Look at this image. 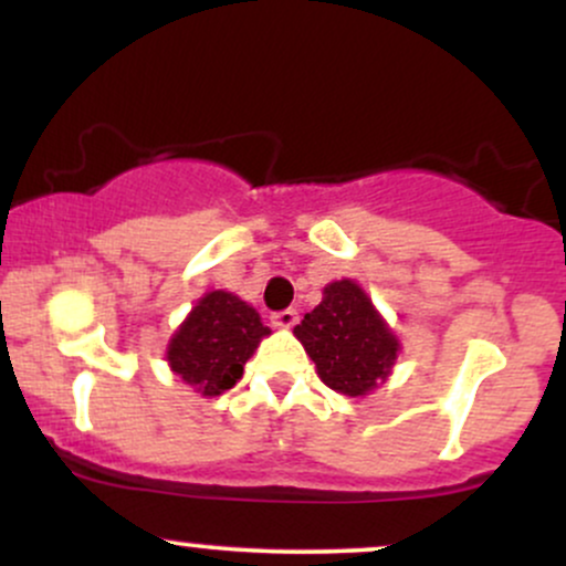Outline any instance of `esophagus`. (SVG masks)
<instances>
[{
    "label": "esophagus",
    "instance_id": "obj_1",
    "mask_svg": "<svg viewBox=\"0 0 566 566\" xmlns=\"http://www.w3.org/2000/svg\"><path fill=\"white\" fill-rule=\"evenodd\" d=\"M271 322H274V327H282V329L295 327V324H297V311L295 308L276 311V314H271Z\"/></svg>",
    "mask_w": 566,
    "mask_h": 566
}]
</instances>
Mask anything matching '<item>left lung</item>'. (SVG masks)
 Returning a JSON list of instances; mask_svg holds the SVG:
<instances>
[{
  "mask_svg": "<svg viewBox=\"0 0 566 566\" xmlns=\"http://www.w3.org/2000/svg\"><path fill=\"white\" fill-rule=\"evenodd\" d=\"M316 373L337 394L365 396L391 375L399 340L350 279L324 287L322 303L295 327Z\"/></svg>",
  "mask_w": 566,
  "mask_h": 566,
  "instance_id": "8db88e82",
  "label": "left lung"
}]
</instances>
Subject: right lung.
<instances>
[{
    "label": "right lung",
    "mask_w": 566,
    "mask_h": 566,
    "mask_svg": "<svg viewBox=\"0 0 566 566\" xmlns=\"http://www.w3.org/2000/svg\"><path fill=\"white\" fill-rule=\"evenodd\" d=\"M265 335L271 329L242 297L223 290L207 292L172 335L167 361L197 394L220 396L237 386Z\"/></svg>",
    "instance_id": "obj_1"
}]
</instances>
